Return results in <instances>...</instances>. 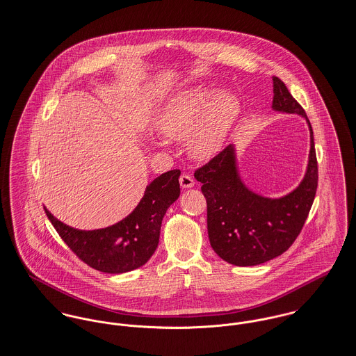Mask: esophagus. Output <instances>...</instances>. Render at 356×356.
Masks as SVG:
<instances>
[{
	"mask_svg": "<svg viewBox=\"0 0 356 356\" xmlns=\"http://www.w3.org/2000/svg\"><path fill=\"white\" fill-rule=\"evenodd\" d=\"M179 180H180V186L183 188H190L194 186V179L188 173H183Z\"/></svg>",
	"mask_w": 356,
	"mask_h": 356,
	"instance_id": "esophagus-1",
	"label": "esophagus"
}]
</instances>
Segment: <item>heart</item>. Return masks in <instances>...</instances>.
I'll return each mask as SVG.
<instances>
[{
  "label": "heart",
  "instance_id": "b5f03b06",
  "mask_svg": "<svg viewBox=\"0 0 356 356\" xmlns=\"http://www.w3.org/2000/svg\"><path fill=\"white\" fill-rule=\"evenodd\" d=\"M205 86H195L172 97L158 118V129L172 140L188 138V149L197 159H209L220 149L239 110L228 92L214 96Z\"/></svg>",
  "mask_w": 356,
  "mask_h": 356
}]
</instances>
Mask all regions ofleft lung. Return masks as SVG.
Segmentation results:
<instances>
[{
    "label": "left lung",
    "mask_w": 356,
    "mask_h": 356,
    "mask_svg": "<svg viewBox=\"0 0 356 356\" xmlns=\"http://www.w3.org/2000/svg\"><path fill=\"white\" fill-rule=\"evenodd\" d=\"M273 79V108L307 118L284 81L278 76ZM307 122L311 149L305 177L294 191L280 200L260 197L245 187L238 176L232 145L195 170L194 176L202 183L208 204L209 241L224 261L241 267L266 263L286 252L301 232L318 187L314 132L308 118Z\"/></svg>",
    "instance_id": "obj_1"
}]
</instances>
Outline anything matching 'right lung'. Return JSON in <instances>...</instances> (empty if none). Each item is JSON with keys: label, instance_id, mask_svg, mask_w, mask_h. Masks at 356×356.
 <instances>
[{"label": "right lung", "instance_id": "right-lung-1", "mask_svg": "<svg viewBox=\"0 0 356 356\" xmlns=\"http://www.w3.org/2000/svg\"><path fill=\"white\" fill-rule=\"evenodd\" d=\"M179 176L180 170L173 169L154 179L132 213L102 229H75L44 209L60 238L79 260L106 274H122L142 267L154 254L162 218L180 195Z\"/></svg>", "mask_w": 356, "mask_h": 356}]
</instances>
